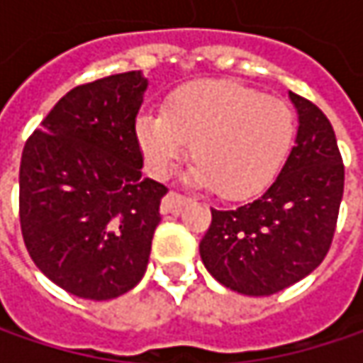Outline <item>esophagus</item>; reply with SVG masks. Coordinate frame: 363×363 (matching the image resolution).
Listing matches in <instances>:
<instances>
[{"mask_svg":"<svg viewBox=\"0 0 363 363\" xmlns=\"http://www.w3.org/2000/svg\"><path fill=\"white\" fill-rule=\"evenodd\" d=\"M189 200L186 196L177 194V191H169L163 200H161V214H169V212H179Z\"/></svg>","mask_w":363,"mask_h":363,"instance_id":"34e87169","label":"esophagus"}]
</instances>
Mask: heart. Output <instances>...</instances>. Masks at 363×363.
I'll return each instance as SVG.
<instances>
[{"label": "heart", "mask_w": 363, "mask_h": 363, "mask_svg": "<svg viewBox=\"0 0 363 363\" xmlns=\"http://www.w3.org/2000/svg\"><path fill=\"white\" fill-rule=\"evenodd\" d=\"M297 119L281 99L234 80H194L167 94L163 113L135 119V141L153 177L188 151L189 182L244 200L269 188L295 147Z\"/></svg>", "instance_id": "1"}]
</instances>
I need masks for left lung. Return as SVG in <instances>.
I'll list each match as a JSON object with an SVG mask.
<instances>
[{
  "instance_id": "left-lung-1",
  "label": "left lung",
  "mask_w": 363,
  "mask_h": 363,
  "mask_svg": "<svg viewBox=\"0 0 363 363\" xmlns=\"http://www.w3.org/2000/svg\"><path fill=\"white\" fill-rule=\"evenodd\" d=\"M299 115L295 147L260 198L212 210L200 257L218 283L264 297L313 272L329 252L343 196V161L323 111L289 92Z\"/></svg>"
}]
</instances>
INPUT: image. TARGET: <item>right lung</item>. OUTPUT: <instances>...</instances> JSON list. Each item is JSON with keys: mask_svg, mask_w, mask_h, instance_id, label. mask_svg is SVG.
Here are the masks:
<instances>
[{"mask_svg": "<svg viewBox=\"0 0 363 363\" xmlns=\"http://www.w3.org/2000/svg\"><path fill=\"white\" fill-rule=\"evenodd\" d=\"M139 70L80 84L26 141L21 236L35 267L82 299L125 295L145 274L167 188L143 177Z\"/></svg>", "mask_w": 363, "mask_h": 363, "instance_id": "right-lung-1", "label": "right lung"}]
</instances>
